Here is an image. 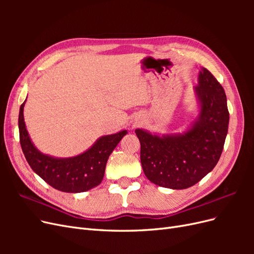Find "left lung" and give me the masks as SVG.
<instances>
[{
	"mask_svg": "<svg viewBox=\"0 0 254 254\" xmlns=\"http://www.w3.org/2000/svg\"><path fill=\"white\" fill-rule=\"evenodd\" d=\"M195 92L200 114L188 131L159 136L136 129L141 163L148 180L159 187H193L217 164L228 133L229 111L221 84L203 67Z\"/></svg>",
	"mask_w": 254,
	"mask_h": 254,
	"instance_id": "8db88e82",
	"label": "left lung"
}]
</instances>
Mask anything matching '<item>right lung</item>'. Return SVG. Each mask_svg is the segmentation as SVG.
Returning a JSON list of instances; mask_svg holds the SVG:
<instances>
[{"instance_id":"1","label":"right lung","mask_w":254,"mask_h":254,"mask_svg":"<svg viewBox=\"0 0 254 254\" xmlns=\"http://www.w3.org/2000/svg\"><path fill=\"white\" fill-rule=\"evenodd\" d=\"M23 103L19 112L20 144L32 170L51 187L65 193H81L102 182L107 161L127 131L105 135L79 156L66 159L53 158L38 150L29 139L23 118Z\"/></svg>"}]
</instances>
